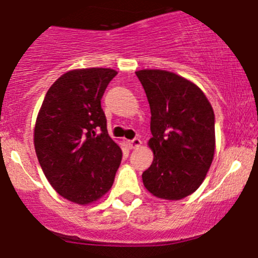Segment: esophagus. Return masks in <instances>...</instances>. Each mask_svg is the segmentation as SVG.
Wrapping results in <instances>:
<instances>
[{
    "mask_svg": "<svg viewBox=\"0 0 258 258\" xmlns=\"http://www.w3.org/2000/svg\"><path fill=\"white\" fill-rule=\"evenodd\" d=\"M128 145H130V147L132 148V150H135V148H139V147H141V145H142V141L140 139H134V140H131V141H128Z\"/></svg>",
    "mask_w": 258,
    "mask_h": 258,
    "instance_id": "34e87169",
    "label": "esophagus"
}]
</instances>
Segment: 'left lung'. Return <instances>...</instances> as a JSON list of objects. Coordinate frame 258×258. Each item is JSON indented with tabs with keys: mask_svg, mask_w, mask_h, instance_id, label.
Here are the masks:
<instances>
[{
	"mask_svg": "<svg viewBox=\"0 0 258 258\" xmlns=\"http://www.w3.org/2000/svg\"><path fill=\"white\" fill-rule=\"evenodd\" d=\"M151 108L152 165L142 173L150 194L178 201L204 182L215 155V113L201 88L165 70L136 72Z\"/></svg>",
	"mask_w": 258,
	"mask_h": 258,
	"instance_id": "left-lung-1",
	"label": "left lung"
}]
</instances>
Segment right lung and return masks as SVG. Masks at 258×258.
Returning a JSON list of instances; mask_svg holds the SVG:
<instances>
[{
    "instance_id": "1",
    "label": "right lung",
    "mask_w": 258,
    "mask_h": 258,
    "mask_svg": "<svg viewBox=\"0 0 258 258\" xmlns=\"http://www.w3.org/2000/svg\"><path fill=\"white\" fill-rule=\"evenodd\" d=\"M116 75L98 67L66 72L49 87L36 119L33 142L46 178L57 194L81 206L110 191L122 160L101 107Z\"/></svg>"
}]
</instances>
